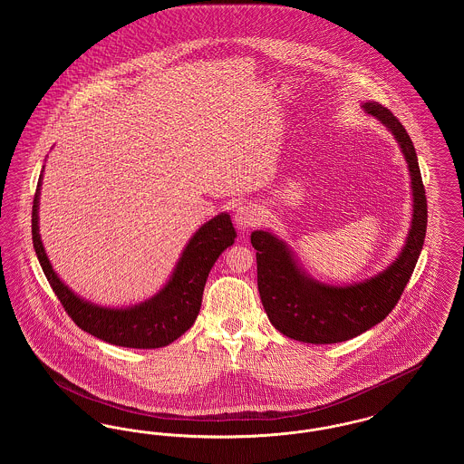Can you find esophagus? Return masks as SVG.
Returning <instances> with one entry per match:
<instances>
[{"label": "esophagus", "mask_w": 464, "mask_h": 464, "mask_svg": "<svg viewBox=\"0 0 464 464\" xmlns=\"http://www.w3.org/2000/svg\"><path fill=\"white\" fill-rule=\"evenodd\" d=\"M235 222L240 229H248V227H254L261 222V212L257 207L254 205H242L237 208V214H235Z\"/></svg>", "instance_id": "obj_1"}]
</instances>
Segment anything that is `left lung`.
I'll use <instances>...</instances> for the list:
<instances>
[{
    "instance_id": "1",
    "label": "left lung",
    "mask_w": 464,
    "mask_h": 464,
    "mask_svg": "<svg viewBox=\"0 0 464 464\" xmlns=\"http://www.w3.org/2000/svg\"><path fill=\"white\" fill-rule=\"evenodd\" d=\"M363 110L393 132L409 163L414 197L409 238L397 261L374 278L350 287H331L304 276L285 243L267 231H254L250 243L257 250V287L266 314L276 331L295 341L332 344L369 331L397 306L420 259L428 203L414 144L392 111L379 102H365Z\"/></svg>"
}]
</instances>
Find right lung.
<instances>
[{
  "label": "right lung",
  "instance_id": "obj_1",
  "mask_svg": "<svg viewBox=\"0 0 464 464\" xmlns=\"http://www.w3.org/2000/svg\"><path fill=\"white\" fill-rule=\"evenodd\" d=\"M40 186L42 177L33 199V245L50 287L82 331L116 346L153 350L174 343L195 324L207 276L224 248L233 245L237 238L227 214H221L199 227L184 248L172 278L153 299L133 308H101L74 295L50 266L38 231Z\"/></svg>",
  "mask_w": 464,
  "mask_h": 464
}]
</instances>
